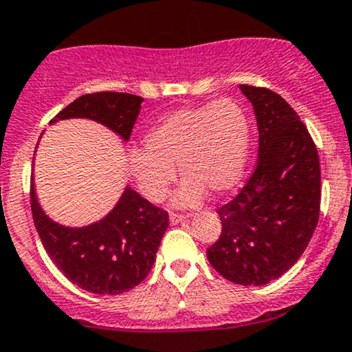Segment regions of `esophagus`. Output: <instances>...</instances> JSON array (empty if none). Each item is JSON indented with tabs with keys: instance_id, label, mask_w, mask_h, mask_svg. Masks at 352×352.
<instances>
[{
	"instance_id": "obj_1",
	"label": "esophagus",
	"mask_w": 352,
	"mask_h": 352,
	"mask_svg": "<svg viewBox=\"0 0 352 352\" xmlns=\"http://www.w3.org/2000/svg\"><path fill=\"white\" fill-rule=\"evenodd\" d=\"M168 219H170V224H179V223L187 221V217H184V214H175V213H172L170 217H168Z\"/></svg>"
}]
</instances>
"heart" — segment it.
Returning <instances> with one entry per match:
<instances>
[{
	"label": "heart",
	"instance_id": "b5f03b06",
	"mask_svg": "<svg viewBox=\"0 0 352 352\" xmlns=\"http://www.w3.org/2000/svg\"><path fill=\"white\" fill-rule=\"evenodd\" d=\"M144 147L126 154V168L138 192L160 201L175 179V164L185 179L173 195L175 206H197L206 190L230 192L243 177L251 147V124L238 101L180 108L165 114L144 134Z\"/></svg>",
	"mask_w": 352,
	"mask_h": 352
}]
</instances>
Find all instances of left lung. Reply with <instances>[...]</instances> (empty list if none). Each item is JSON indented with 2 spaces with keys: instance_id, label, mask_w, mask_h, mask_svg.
<instances>
[{
  "instance_id": "1",
  "label": "left lung",
  "mask_w": 352,
  "mask_h": 352,
  "mask_svg": "<svg viewBox=\"0 0 352 352\" xmlns=\"http://www.w3.org/2000/svg\"><path fill=\"white\" fill-rule=\"evenodd\" d=\"M259 131L256 170L218 210L221 236L206 251L214 270L239 285H265L297 262L320 217V159L294 108L267 88L239 85Z\"/></svg>"
}]
</instances>
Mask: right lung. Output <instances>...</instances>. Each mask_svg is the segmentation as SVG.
<instances>
[{
	"label": "right lung",
	"mask_w": 352,
	"mask_h": 352,
	"mask_svg": "<svg viewBox=\"0 0 352 352\" xmlns=\"http://www.w3.org/2000/svg\"><path fill=\"white\" fill-rule=\"evenodd\" d=\"M142 101L129 93L83 95L50 124L65 120L96 121L128 142ZM31 210L42 245L57 269L80 289L98 295H118L139 285L151 272L168 226L167 211L151 205L129 185L107 217L74 228L54 221L42 210L32 175Z\"/></svg>",
	"instance_id": "right-lung-1"
}]
</instances>
